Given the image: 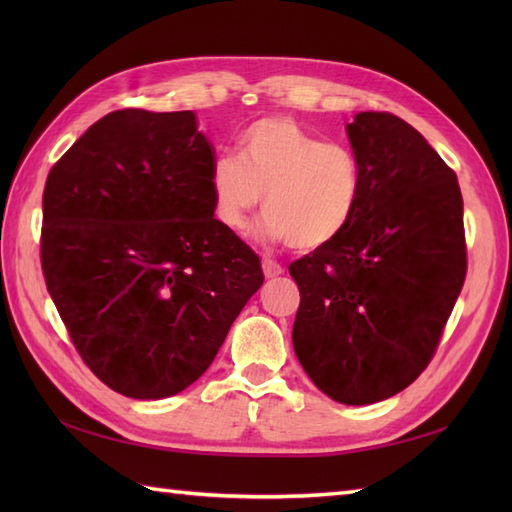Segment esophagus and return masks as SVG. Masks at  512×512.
<instances>
[{
	"label": "esophagus",
	"instance_id": "34e87169",
	"mask_svg": "<svg viewBox=\"0 0 512 512\" xmlns=\"http://www.w3.org/2000/svg\"><path fill=\"white\" fill-rule=\"evenodd\" d=\"M262 268H264V275H266L268 279L279 277L281 273H284V266H281L279 262H275V259H268V257L262 262Z\"/></svg>",
	"mask_w": 512,
	"mask_h": 512
}]
</instances>
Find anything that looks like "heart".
Listing matches in <instances>:
<instances>
[{
	"label": "heart",
	"mask_w": 512,
	"mask_h": 512,
	"mask_svg": "<svg viewBox=\"0 0 512 512\" xmlns=\"http://www.w3.org/2000/svg\"><path fill=\"white\" fill-rule=\"evenodd\" d=\"M213 213L242 233L264 198L259 235L317 250L339 239L363 198L361 160L343 143H325L286 116L259 118L209 171Z\"/></svg>",
	"instance_id": "1"
}]
</instances>
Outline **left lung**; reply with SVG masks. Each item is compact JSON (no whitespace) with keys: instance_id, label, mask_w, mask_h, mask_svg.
I'll return each mask as SVG.
<instances>
[{"instance_id":"left-lung-1","label":"left lung","mask_w":512,"mask_h":512,"mask_svg":"<svg viewBox=\"0 0 512 512\" xmlns=\"http://www.w3.org/2000/svg\"><path fill=\"white\" fill-rule=\"evenodd\" d=\"M363 198L332 244L290 264L301 303L292 345L341 405H372L429 365L466 275L462 193L438 151L402 118L358 112L345 127Z\"/></svg>"}]
</instances>
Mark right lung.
<instances>
[{
    "label": "right lung",
    "instance_id": "right-lung-1",
    "mask_svg": "<svg viewBox=\"0 0 512 512\" xmlns=\"http://www.w3.org/2000/svg\"><path fill=\"white\" fill-rule=\"evenodd\" d=\"M213 149L193 112L103 116L52 167L41 268L81 358L136 400L180 394L264 284L213 217Z\"/></svg>",
    "mask_w": 512,
    "mask_h": 512
}]
</instances>
